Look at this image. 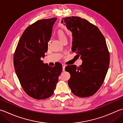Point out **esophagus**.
<instances>
[{
  "instance_id": "esophagus-1",
  "label": "esophagus",
  "mask_w": 123,
  "mask_h": 123,
  "mask_svg": "<svg viewBox=\"0 0 123 123\" xmlns=\"http://www.w3.org/2000/svg\"><path fill=\"white\" fill-rule=\"evenodd\" d=\"M65 67H66V65L64 64H62V70H63V71H65Z\"/></svg>"
}]
</instances>
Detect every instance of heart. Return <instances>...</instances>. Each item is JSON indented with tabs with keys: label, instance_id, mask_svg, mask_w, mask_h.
Returning a JSON list of instances; mask_svg holds the SVG:
<instances>
[{
	"label": "heart",
	"instance_id": "1",
	"mask_svg": "<svg viewBox=\"0 0 123 123\" xmlns=\"http://www.w3.org/2000/svg\"><path fill=\"white\" fill-rule=\"evenodd\" d=\"M57 36H58L59 39L61 40V42H62L63 40L67 39L66 33H64V32L63 30H59L57 31Z\"/></svg>",
	"mask_w": 123,
	"mask_h": 123
}]
</instances>
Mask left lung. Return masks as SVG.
Instances as JSON below:
<instances>
[{"mask_svg": "<svg viewBox=\"0 0 123 123\" xmlns=\"http://www.w3.org/2000/svg\"><path fill=\"white\" fill-rule=\"evenodd\" d=\"M61 23L72 32V51L83 61L79 67H66L70 74L69 86L77 97H90L102 85L109 68L110 55L105 39L97 26L80 17L64 18Z\"/></svg>", "mask_w": 123, "mask_h": 123, "instance_id": "obj_1", "label": "left lung"}]
</instances>
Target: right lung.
I'll use <instances>...</instances> for the list:
<instances>
[{
    "instance_id": "right-lung-1",
    "label": "right lung",
    "mask_w": 123,
    "mask_h": 123,
    "mask_svg": "<svg viewBox=\"0 0 123 123\" xmlns=\"http://www.w3.org/2000/svg\"><path fill=\"white\" fill-rule=\"evenodd\" d=\"M57 18L44 19L29 25L22 35L14 55V66L22 87L37 100L49 98L54 93L62 66L52 67L41 60L47 51L53 25Z\"/></svg>"
}]
</instances>
